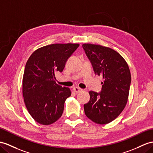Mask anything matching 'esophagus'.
Returning <instances> with one entry per match:
<instances>
[{
	"instance_id": "1",
	"label": "esophagus",
	"mask_w": 153,
	"mask_h": 153,
	"mask_svg": "<svg viewBox=\"0 0 153 153\" xmlns=\"http://www.w3.org/2000/svg\"><path fill=\"white\" fill-rule=\"evenodd\" d=\"M74 91L76 93H79L81 91H83V89H81L79 87H74Z\"/></svg>"
}]
</instances>
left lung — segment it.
I'll return each mask as SVG.
<instances>
[{
	"instance_id": "8db88e82",
	"label": "left lung",
	"mask_w": 153,
	"mask_h": 153,
	"mask_svg": "<svg viewBox=\"0 0 153 153\" xmlns=\"http://www.w3.org/2000/svg\"><path fill=\"white\" fill-rule=\"evenodd\" d=\"M83 48L96 75L103 76L100 92L90 91V101L84 105L86 116L94 122L107 124L123 111L131 83L130 70L121 55L107 47L83 44Z\"/></svg>"
}]
</instances>
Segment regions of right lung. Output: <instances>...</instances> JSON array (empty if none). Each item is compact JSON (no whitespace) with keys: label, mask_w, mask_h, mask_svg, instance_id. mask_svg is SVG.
<instances>
[{"label":"right lung","mask_w":153,"mask_h":153,"mask_svg":"<svg viewBox=\"0 0 153 153\" xmlns=\"http://www.w3.org/2000/svg\"><path fill=\"white\" fill-rule=\"evenodd\" d=\"M79 44H53L41 47L31 55L25 66L22 94L30 114L37 122L50 125L59 120L65 100L71 95L68 87L56 83L66 61Z\"/></svg>","instance_id":"1"}]
</instances>
